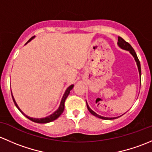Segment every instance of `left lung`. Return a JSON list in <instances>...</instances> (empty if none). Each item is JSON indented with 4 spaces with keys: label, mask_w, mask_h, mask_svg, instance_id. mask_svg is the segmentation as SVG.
<instances>
[{
    "label": "left lung",
    "mask_w": 152,
    "mask_h": 152,
    "mask_svg": "<svg viewBox=\"0 0 152 152\" xmlns=\"http://www.w3.org/2000/svg\"><path fill=\"white\" fill-rule=\"evenodd\" d=\"M117 44H118V47H119L120 48H121V49H123V50H125L129 51V53H130V54L132 55V56L134 57V61H135L136 64H137V69H138V71H139V75H140V78H141V69H140V61H139V60H138V58H137V54H136V53L134 52V49L132 48V46H131V45H129L128 42H125L124 40L123 39L121 38V37H118V42H117ZM86 104H87L88 110L89 112H90L92 114V115H94V116L97 117V118H102V119H104V120H111V119H114V118H118V117L108 118V117H104V116H102V115H98L97 113H96L94 111L92 110L89 107L88 104H87V102H86Z\"/></svg>",
    "instance_id": "1"
}]
</instances>
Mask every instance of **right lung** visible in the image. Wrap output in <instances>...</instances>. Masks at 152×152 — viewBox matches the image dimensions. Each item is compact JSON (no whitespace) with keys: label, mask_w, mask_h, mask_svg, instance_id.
<instances>
[{"label":"right lung","mask_w":152,"mask_h":152,"mask_svg":"<svg viewBox=\"0 0 152 152\" xmlns=\"http://www.w3.org/2000/svg\"><path fill=\"white\" fill-rule=\"evenodd\" d=\"M35 37H33L32 38H31L30 39L26 42V44L28 43L29 42H31V40L33 39ZM73 87H74V85H71L69 86L68 88H66V90L64 94L63 97H62L61 99V103H60V105H59L58 108L57 109V110L55 111L54 113L52 114H50V115H48V116L47 117H45V118H31V117L30 116H28L27 115H26V114L24 113L21 110H20V108L19 107V106L18 105V104H17L16 101H15V98H14L13 95H12V99H13V101H14V103H15V106H16L18 108V110L20 111V112L22 113L23 114V115H25V116L26 117V118H28V119L31 120V121H34V122H36V123H39V124H46V123H49V122H51V121H54V120L57 119L58 118L59 116H60L62 114V113L64 112V102H65V100L67 98V96H68V95L70 93V91L72 90V89L73 88Z\"/></svg>","instance_id":"obj_1"}]
</instances>
